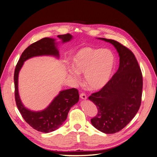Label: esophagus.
I'll list each match as a JSON object with an SVG mask.
<instances>
[{
  "label": "esophagus",
  "mask_w": 157,
  "mask_h": 157,
  "mask_svg": "<svg viewBox=\"0 0 157 157\" xmlns=\"http://www.w3.org/2000/svg\"><path fill=\"white\" fill-rule=\"evenodd\" d=\"M80 98L82 99H87L86 95V94H84V93H81V94H80Z\"/></svg>",
  "instance_id": "1"
}]
</instances>
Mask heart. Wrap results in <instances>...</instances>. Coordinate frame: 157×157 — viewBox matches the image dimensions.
I'll return each mask as SVG.
<instances>
[{
  "instance_id": "heart-1",
  "label": "heart",
  "mask_w": 157,
  "mask_h": 157,
  "mask_svg": "<svg viewBox=\"0 0 157 157\" xmlns=\"http://www.w3.org/2000/svg\"><path fill=\"white\" fill-rule=\"evenodd\" d=\"M115 63V56L110 50L85 47L73 56L71 65L74 70L70 71L69 75L77 80V72L84 73L87 86L94 90H100L110 80Z\"/></svg>"
}]
</instances>
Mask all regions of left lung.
I'll return each instance as SVG.
<instances>
[{"instance_id": "8db88e82", "label": "left lung", "mask_w": 157, "mask_h": 157, "mask_svg": "<svg viewBox=\"0 0 157 157\" xmlns=\"http://www.w3.org/2000/svg\"><path fill=\"white\" fill-rule=\"evenodd\" d=\"M112 44L120 57L117 72L99 92L88 99L98 108L92 124L105 134L123 129L135 117L141 105L143 77L133 52L116 40L98 38Z\"/></svg>"}]
</instances>
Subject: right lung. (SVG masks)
Masks as SVG:
<instances>
[{
    "mask_svg": "<svg viewBox=\"0 0 157 157\" xmlns=\"http://www.w3.org/2000/svg\"><path fill=\"white\" fill-rule=\"evenodd\" d=\"M62 42L72 39L69 34L58 36ZM39 56H54L59 58V51L54 39L46 37L31 44L23 51L14 71V87L16 105L23 119L33 129L48 133L59 128L66 120L71 107L78 101V90L71 88L61 91L49 106L40 111H32L24 107L18 93V75L24 61L33 57Z\"/></svg>",
    "mask_w": 157,
    "mask_h": 157,
    "instance_id": "1",
    "label": "right lung"
}]
</instances>
